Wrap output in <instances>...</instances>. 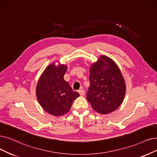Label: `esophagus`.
I'll return each instance as SVG.
<instances>
[{"instance_id": "obj_1", "label": "esophagus", "mask_w": 157, "mask_h": 157, "mask_svg": "<svg viewBox=\"0 0 157 157\" xmlns=\"http://www.w3.org/2000/svg\"><path fill=\"white\" fill-rule=\"evenodd\" d=\"M78 92H79V94H80V96H84V95H85V90H83V89H80V90H78Z\"/></svg>"}]
</instances>
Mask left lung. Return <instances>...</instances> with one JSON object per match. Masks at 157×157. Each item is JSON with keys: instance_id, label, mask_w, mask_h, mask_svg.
<instances>
[{"instance_id": "obj_1", "label": "left lung", "mask_w": 157, "mask_h": 157, "mask_svg": "<svg viewBox=\"0 0 157 157\" xmlns=\"http://www.w3.org/2000/svg\"><path fill=\"white\" fill-rule=\"evenodd\" d=\"M90 86L86 99L94 111L107 114L122 103L126 84L119 67L111 58L100 56L90 67Z\"/></svg>"}]
</instances>
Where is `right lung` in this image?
I'll return each mask as SVG.
<instances>
[{
    "mask_svg": "<svg viewBox=\"0 0 157 157\" xmlns=\"http://www.w3.org/2000/svg\"><path fill=\"white\" fill-rule=\"evenodd\" d=\"M67 66L52 63L46 67L38 80L36 96L44 111L55 117L67 113L75 99L79 96L64 79Z\"/></svg>",
    "mask_w": 157,
    "mask_h": 157,
    "instance_id": "1",
    "label": "right lung"
}]
</instances>
